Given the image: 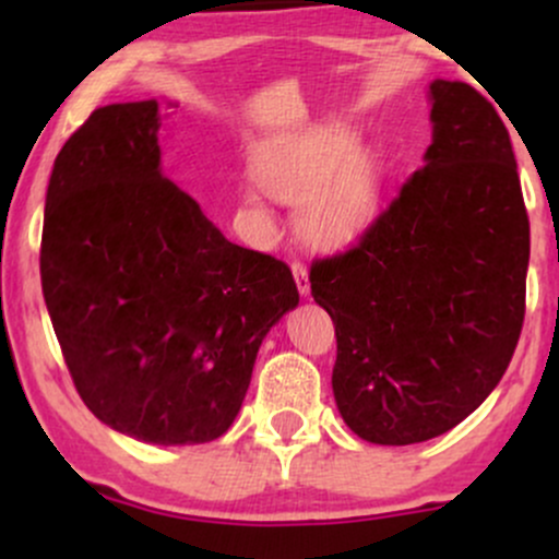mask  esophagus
<instances>
[{"label": "esophagus", "instance_id": "obj_1", "mask_svg": "<svg viewBox=\"0 0 559 559\" xmlns=\"http://www.w3.org/2000/svg\"><path fill=\"white\" fill-rule=\"evenodd\" d=\"M292 273H294V281H297L299 294L301 297H307V294H310V273H307V267L301 265V262H294Z\"/></svg>", "mask_w": 559, "mask_h": 559}]
</instances>
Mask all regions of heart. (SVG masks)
I'll list each match as a JSON object with an SVG mask.
<instances>
[{
    "label": "heart",
    "mask_w": 559,
    "mask_h": 559,
    "mask_svg": "<svg viewBox=\"0 0 559 559\" xmlns=\"http://www.w3.org/2000/svg\"><path fill=\"white\" fill-rule=\"evenodd\" d=\"M352 133L329 128L273 146L254 157V178L265 194L299 204L297 234L318 249H342L362 239L381 213V173L370 152L352 150ZM243 204L265 221L258 189Z\"/></svg>",
    "instance_id": "obj_1"
}]
</instances>
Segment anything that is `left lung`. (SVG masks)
Returning a JSON list of instances; mask_svg holds the SVG:
<instances>
[{
  "mask_svg": "<svg viewBox=\"0 0 559 559\" xmlns=\"http://www.w3.org/2000/svg\"><path fill=\"white\" fill-rule=\"evenodd\" d=\"M428 94L423 168L355 247L310 267L336 325L338 413L386 447L463 423L504 376L525 316L531 228L510 133L467 83Z\"/></svg>",
  "mask_w": 559,
  "mask_h": 559,
  "instance_id": "left-lung-1",
  "label": "left lung"
}]
</instances>
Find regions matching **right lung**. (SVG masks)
<instances>
[{
    "label": "right lung",
    "instance_id": "1",
    "mask_svg": "<svg viewBox=\"0 0 559 559\" xmlns=\"http://www.w3.org/2000/svg\"><path fill=\"white\" fill-rule=\"evenodd\" d=\"M157 99L107 105L47 189L41 288L83 404L146 444L239 415L265 333L299 305L286 262L230 243L159 170Z\"/></svg>",
    "mask_w": 559,
    "mask_h": 559
}]
</instances>
